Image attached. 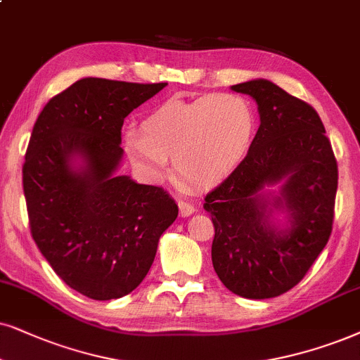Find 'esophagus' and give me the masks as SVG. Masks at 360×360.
<instances>
[{
    "label": "esophagus",
    "mask_w": 360,
    "mask_h": 360,
    "mask_svg": "<svg viewBox=\"0 0 360 360\" xmlns=\"http://www.w3.org/2000/svg\"><path fill=\"white\" fill-rule=\"evenodd\" d=\"M177 206H179V214L183 217H188L195 211L194 204H191L188 201H179V202H177Z\"/></svg>",
    "instance_id": "obj_1"
}]
</instances>
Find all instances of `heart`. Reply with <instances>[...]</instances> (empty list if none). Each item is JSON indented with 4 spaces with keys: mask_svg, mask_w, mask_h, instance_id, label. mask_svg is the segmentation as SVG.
<instances>
[{
    "mask_svg": "<svg viewBox=\"0 0 360 360\" xmlns=\"http://www.w3.org/2000/svg\"><path fill=\"white\" fill-rule=\"evenodd\" d=\"M141 129L122 134L129 158L151 177H161L174 159L177 174L209 188L240 166L256 134V115L234 93L206 94L193 101L169 99L144 117Z\"/></svg>",
    "mask_w": 360,
    "mask_h": 360,
    "instance_id": "1",
    "label": "heart"
}]
</instances>
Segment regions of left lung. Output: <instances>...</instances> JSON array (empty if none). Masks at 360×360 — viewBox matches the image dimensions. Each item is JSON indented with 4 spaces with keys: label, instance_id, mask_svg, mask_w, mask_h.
<instances>
[{
    "label": "left lung",
    "instance_id": "obj_1",
    "mask_svg": "<svg viewBox=\"0 0 360 360\" xmlns=\"http://www.w3.org/2000/svg\"><path fill=\"white\" fill-rule=\"evenodd\" d=\"M231 89L257 103L261 126L240 166L206 195L212 266L231 292L271 299L302 281L330 238L338 161L311 104L267 79ZM279 182V195L265 194ZM274 212H286L282 228Z\"/></svg>",
    "mask_w": 360,
    "mask_h": 360
}]
</instances>
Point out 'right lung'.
<instances>
[{
    "instance_id": "1",
    "label": "right lung",
    "mask_w": 360,
    "mask_h": 360,
    "mask_svg": "<svg viewBox=\"0 0 360 360\" xmlns=\"http://www.w3.org/2000/svg\"><path fill=\"white\" fill-rule=\"evenodd\" d=\"M165 86L83 78L49 99L31 133L22 166L31 236L53 271L94 301L138 288L177 217L165 189L116 176L124 117Z\"/></svg>"
}]
</instances>
